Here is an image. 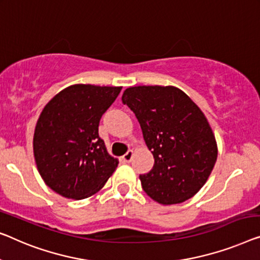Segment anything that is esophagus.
Returning a JSON list of instances; mask_svg holds the SVG:
<instances>
[{"label":"esophagus","instance_id":"obj_1","mask_svg":"<svg viewBox=\"0 0 260 260\" xmlns=\"http://www.w3.org/2000/svg\"><path fill=\"white\" fill-rule=\"evenodd\" d=\"M132 157H133V150H128V152L122 156V160L125 162H131Z\"/></svg>","mask_w":260,"mask_h":260}]
</instances>
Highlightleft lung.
Instances as JSON below:
<instances>
[{
    "label": "left lung",
    "instance_id": "8db88e82",
    "mask_svg": "<svg viewBox=\"0 0 260 260\" xmlns=\"http://www.w3.org/2000/svg\"><path fill=\"white\" fill-rule=\"evenodd\" d=\"M121 99L154 156L152 170L140 175L143 190L165 205L191 199L210 176L218 152L203 112L174 86L128 87Z\"/></svg>",
    "mask_w": 260,
    "mask_h": 260
}]
</instances>
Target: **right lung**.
<instances>
[{"label": "right lung", "instance_id": "obj_1", "mask_svg": "<svg viewBox=\"0 0 260 260\" xmlns=\"http://www.w3.org/2000/svg\"><path fill=\"white\" fill-rule=\"evenodd\" d=\"M121 86L71 85L46 104L34 134V156L45 184L63 197L98 192L118 167L98 133Z\"/></svg>", "mask_w": 260, "mask_h": 260}]
</instances>
